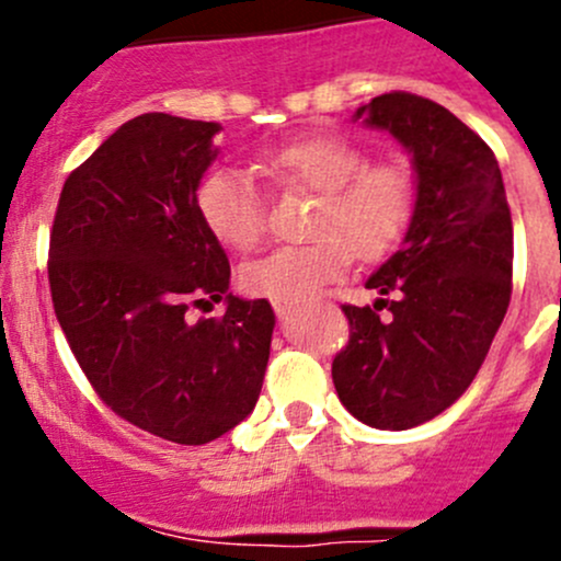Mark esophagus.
<instances>
[{
	"label": "esophagus",
	"instance_id": "obj_1",
	"mask_svg": "<svg viewBox=\"0 0 561 561\" xmlns=\"http://www.w3.org/2000/svg\"><path fill=\"white\" fill-rule=\"evenodd\" d=\"M274 312L279 314V317H287V314H293V307H290V304H279V301H274Z\"/></svg>",
	"mask_w": 561,
	"mask_h": 561
}]
</instances>
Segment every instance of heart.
<instances>
[{"mask_svg": "<svg viewBox=\"0 0 561 561\" xmlns=\"http://www.w3.org/2000/svg\"><path fill=\"white\" fill-rule=\"evenodd\" d=\"M260 171L279 190L314 192L317 203L304 247H279L241 268L249 296L279 304L312 298L342 279L350 260L377 263L401 244L417 206V181L393 160L369 162L360 144L317 135L271 149ZM197 211L217 241L236 252H252L268 230V206L247 173L217 168L197 186Z\"/></svg>", "mask_w": 561, "mask_h": 561, "instance_id": "1", "label": "heart"}]
</instances>
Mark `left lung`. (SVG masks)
<instances>
[{"label": "left lung", "instance_id": "obj_1", "mask_svg": "<svg viewBox=\"0 0 561 561\" xmlns=\"http://www.w3.org/2000/svg\"><path fill=\"white\" fill-rule=\"evenodd\" d=\"M355 118L410 149L417 206L404 247L366 282L382 298L342 307L350 339L331 375L358 421L401 432L448 410L483 366L511 304L513 219L494 151L448 107L388 92Z\"/></svg>", "mask_w": 561, "mask_h": 561}]
</instances>
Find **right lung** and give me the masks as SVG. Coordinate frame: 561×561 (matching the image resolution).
Listing matches in <instances>:
<instances>
[{
	"mask_svg": "<svg viewBox=\"0 0 561 561\" xmlns=\"http://www.w3.org/2000/svg\"><path fill=\"white\" fill-rule=\"evenodd\" d=\"M217 122L144 113L67 175L54 214V312L94 393L133 426L206 445L257 404L274 312L228 296L230 263L197 211ZM229 298L222 318L190 308Z\"/></svg>",
	"mask_w": 561,
	"mask_h": 561,
	"instance_id": "add662e5",
	"label": "right lung"
}]
</instances>
